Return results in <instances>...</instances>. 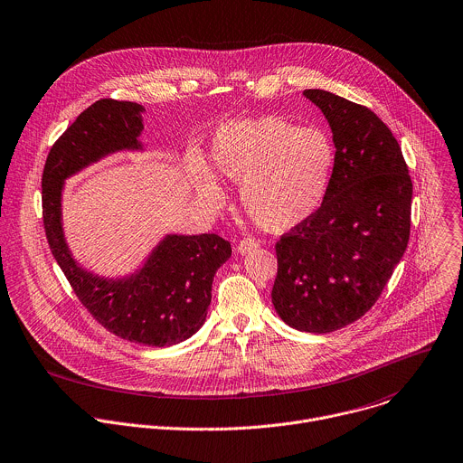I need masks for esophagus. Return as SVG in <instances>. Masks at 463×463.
<instances>
[{"instance_id":"obj_1","label":"esophagus","mask_w":463,"mask_h":463,"mask_svg":"<svg viewBox=\"0 0 463 463\" xmlns=\"http://www.w3.org/2000/svg\"><path fill=\"white\" fill-rule=\"evenodd\" d=\"M258 240H254V238H243V240H240L238 241V245H236V250L240 252V254H249L250 250H256L258 249Z\"/></svg>"}]
</instances>
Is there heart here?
<instances>
[{"label":"heart","mask_w":463,"mask_h":463,"mask_svg":"<svg viewBox=\"0 0 463 463\" xmlns=\"http://www.w3.org/2000/svg\"><path fill=\"white\" fill-rule=\"evenodd\" d=\"M333 165L335 146L324 130L263 116L223 123L207 164L194 158L189 173L211 205H222L225 198L218 180L240 185L245 214L269 232H285L318 211Z\"/></svg>","instance_id":"1"}]
</instances>
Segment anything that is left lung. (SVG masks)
<instances>
[{
    "instance_id": "8db88e82",
    "label": "left lung",
    "mask_w": 463,
    "mask_h": 463,
    "mask_svg": "<svg viewBox=\"0 0 463 463\" xmlns=\"http://www.w3.org/2000/svg\"><path fill=\"white\" fill-rule=\"evenodd\" d=\"M303 94L331 125L335 167L318 211L278 240L270 296L287 326L324 335L360 320L383 292L407 249L412 182L371 109L320 89Z\"/></svg>"
}]
</instances>
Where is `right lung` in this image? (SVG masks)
Masks as SVG:
<instances>
[{
  "label": "right lung",
  "mask_w": 463,
  "mask_h": 463,
  "mask_svg": "<svg viewBox=\"0 0 463 463\" xmlns=\"http://www.w3.org/2000/svg\"><path fill=\"white\" fill-rule=\"evenodd\" d=\"M141 112L132 101L98 99L56 139L42 176L43 225L52 256L92 318L123 340L165 347L203 326L213 279L231 258V243L218 234H169L136 274L105 279L74 261L61 227L63 180L105 154L141 148Z\"/></svg>",
  "instance_id": "1"
}]
</instances>
